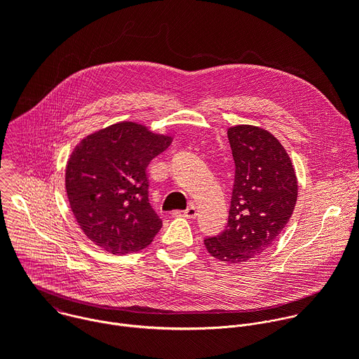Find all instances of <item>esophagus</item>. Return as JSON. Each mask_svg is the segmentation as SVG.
<instances>
[{
    "label": "esophagus",
    "instance_id": "34e87169",
    "mask_svg": "<svg viewBox=\"0 0 359 359\" xmlns=\"http://www.w3.org/2000/svg\"><path fill=\"white\" fill-rule=\"evenodd\" d=\"M173 216H180V217H186V219H196L197 217V210H196V208H189V209H186L184 212H182V210H176V212H173Z\"/></svg>",
    "mask_w": 359,
    "mask_h": 359
}]
</instances>
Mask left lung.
Instances as JSON below:
<instances>
[{"label":"left lung","instance_id":"obj_1","mask_svg":"<svg viewBox=\"0 0 359 359\" xmlns=\"http://www.w3.org/2000/svg\"><path fill=\"white\" fill-rule=\"evenodd\" d=\"M227 136L236 165L229 220L204 245L213 257L237 264L276 241L294 212L298 184L285 149L270 132L238 125Z\"/></svg>","mask_w":359,"mask_h":359}]
</instances>
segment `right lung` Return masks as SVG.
<instances>
[{"label":"right lung","instance_id":"1","mask_svg":"<svg viewBox=\"0 0 359 359\" xmlns=\"http://www.w3.org/2000/svg\"><path fill=\"white\" fill-rule=\"evenodd\" d=\"M172 137L122 122L85 137L72 151L65 184L86 237L112 254L139 251L162 229L149 203L146 168Z\"/></svg>","mask_w":359,"mask_h":359}]
</instances>
